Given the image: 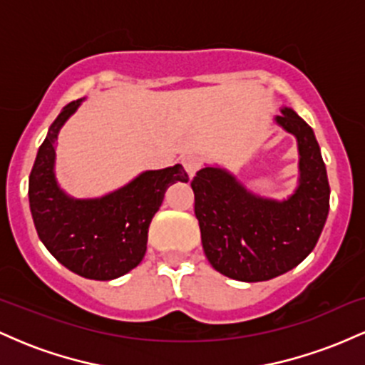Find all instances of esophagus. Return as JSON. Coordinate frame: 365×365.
I'll use <instances>...</instances> for the list:
<instances>
[{"label":"esophagus","mask_w":365,"mask_h":365,"mask_svg":"<svg viewBox=\"0 0 365 365\" xmlns=\"http://www.w3.org/2000/svg\"><path fill=\"white\" fill-rule=\"evenodd\" d=\"M182 163L183 166H185L188 177H194L197 171H199L200 166H202V161H200V158L195 156V154H187V156H183Z\"/></svg>","instance_id":"esophagus-1"}]
</instances>
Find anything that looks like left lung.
<instances>
[{"instance_id": "left-lung-1", "label": "left lung", "mask_w": 365, "mask_h": 365, "mask_svg": "<svg viewBox=\"0 0 365 365\" xmlns=\"http://www.w3.org/2000/svg\"><path fill=\"white\" fill-rule=\"evenodd\" d=\"M276 116L299 142L300 183L288 200L261 199L220 168L192 178L207 261L238 282H266L299 266L316 247L329 211V183L312 128L290 108Z\"/></svg>"}]
</instances>
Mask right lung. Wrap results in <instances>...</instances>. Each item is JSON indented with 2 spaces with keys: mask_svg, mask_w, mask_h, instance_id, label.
Wrapping results in <instances>:
<instances>
[{
  "mask_svg": "<svg viewBox=\"0 0 365 365\" xmlns=\"http://www.w3.org/2000/svg\"><path fill=\"white\" fill-rule=\"evenodd\" d=\"M81 101L63 108L49 127L31 177L29 202L41 242L58 262L89 279L108 282L139 266L148 249V232L166 188L188 182L182 165L145 171L127 187L103 199L75 200L54 180L58 132Z\"/></svg>",
  "mask_w": 365,
  "mask_h": 365,
  "instance_id": "1",
  "label": "right lung"
}]
</instances>
